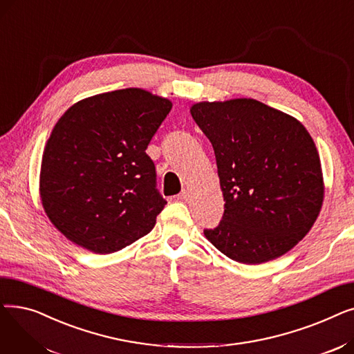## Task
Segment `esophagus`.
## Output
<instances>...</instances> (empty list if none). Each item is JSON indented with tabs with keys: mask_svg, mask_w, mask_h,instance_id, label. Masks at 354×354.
Masks as SVG:
<instances>
[{
	"mask_svg": "<svg viewBox=\"0 0 354 354\" xmlns=\"http://www.w3.org/2000/svg\"><path fill=\"white\" fill-rule=\"evenodd\" d=\"M178 199H179V201H185V202L189 201V199H191V192H189V189H183V191L178 195Z\"/></svg>",
	"mask_w": 354,
	"mask_h": 354,
	"instance_id": "34e87169",
	"label": "esophagus"
}]
</instances>
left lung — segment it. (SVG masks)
Masks as SVG:
<instances>
[{"mask_svg":"<svg viewBox=\"0 0 354 354\" xmlns=\"http://www.w3.org/2000/svg\"><path fill=\"white\" fill-rule=\"evenodd\" d=\"M191 115L212 143L225 211L203 230L243 264L284 255L308 234L324 198L320 156L301 122L254 99L199 102Z\"/></svg>","mask_w":354,"mask_h":354,"instance_id":"1","label":"left lung"}]
</instances>
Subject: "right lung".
Masks as SVG:
<instances>
[{"mask_svg": "<svg viewBox=\"0 0 354 354\" xmlns=\"http://www.w3.org/2000/svg\"><path fill=\"white\" fill-rule=\"evenodd\" d=\"M171 109V100L130 87L74 103L55 123L43 152L40 198L73 244L111 254L153 230L166 201L146 149Z\"/></svg>", "mask_w": 354, "mask_h": 354, "instance_id": "right-lung-1", "label": "right lung"}]
</instances>
